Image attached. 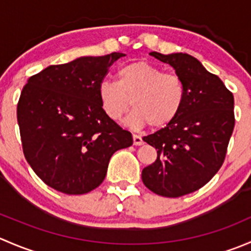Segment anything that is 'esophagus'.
I'll return each instance as SVG.
<instances>
[{
  "label": "esophagus",
  "mask_w": 251,
  "mask_h": 251,
  "mask_svg": "<svg viewBox=\"0 0 251 251\" xmlns=\"http://www.w3.org/2000/svg\"><path fill=\"white\" fill-rule=\"evenodd\" d=\"M132 138H133V144H135V146H142V144L144 143L143 140H142V137H140V136L133 135Z\"/></svg>",
  "instance_id": "obj_1"
}]
</instances>
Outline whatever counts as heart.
Listing matches in <instances>:
<instances>
[{"mask_svg": "<svg viewBox=\"0 0 251 251\" xmlns=\"http://www.w3.org/2000/svg\"><path fill=\"white\" fill-rule=\"evenodd\" d=\"M100 105L108 118H123L131 104L135 108L130 124L163 128L179 115L186 102V86L176 74L144 60L124 65L118 72V81L104 80L98 86Z\"/></svg>", "mask_w": 251, "mask_h": 251, "instance_id": "obj_1", "label": "heart"}]
</instances>
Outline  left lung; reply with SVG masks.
Returning a JSON list of instances; mask_svg holds the SVG:
<instances>
[{
  "instance_id": "obj_1",
  "label": "left lung",
  "mask_w": 251,
  "mask_h": 251,
  "mask_svg": "<svg viewBox=\"0 0 251 251\" xmlns=\"http://www.w3.org/2000/svg\"><path fill=\"white\" fill-rule=\"evenodd\" d=\"M149 54L170 64L183 80L186 102L170 125L143 137L158 156L142 170V181L158 196L177 198L205 186L224 164L234 128V98L192 55Z\"/></svg>"
}]
</instances>
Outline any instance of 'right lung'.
<instances>
[{
    "mask_svg": "<svg viewBox=\"0 0 251 251\" xmlns=\"http://www.w3.org/2000/svg\"><path fill=\"white\" fill-rule=\"evenodd\" d=\"M123 53L50 65L23 87L17 107L23 151L55 191L85 194L105 178L109 160L132 136L108 118L98 86Z\"/></svg>",
    "mask_w": 251,
    "mask_h": 251,
    "instance_id": "obj_1",
    "label": "right lung"
}]
</instances>
